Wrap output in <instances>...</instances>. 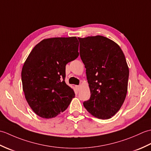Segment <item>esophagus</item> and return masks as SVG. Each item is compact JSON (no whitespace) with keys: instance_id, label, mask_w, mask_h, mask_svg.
<instances>
[{"instance_id":"34e87169","label":"esophagus","mask_w":151,"mask_h":151,"mask_svg":"<svg viewBox=\"0 0 151 151\" xmlns=\"http://www.w3.org/2000/svg\"><path fill=\"white\" fill-rule=\"evenodd\" d=\"M76 88L78 91L79 89H80V88H81V86H76Z\"/></svg>"}]
</instances>
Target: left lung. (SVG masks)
Here are the masks:
<instances>
[{"mask_svg":"<svg viewBox=\"0 0 151 151\" xmlns=\"http://www.w3.org/2000/svg\"><path fill=\"white\" fill-rule=\"evenodd\" d=\"M78 40L91 93L83 104L93 116L108 119L120 110L126 98L129 76L126 58L120 47L106 37Z\"/></svg>","mask_w":151,"mask_h":151,"instance_id":"left-lung-1","label":"left lung"}]
</instances>
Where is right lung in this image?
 I'll return each instance as SVG.
<instances>
[{"label":"right lung","instance_id":"obj_1","mask_svg":"<svg viewBox=\"0 0 151 151\" xmlns=\"http://www.w3.org/2000/svg\"><path fill=\"white\" fill-rule=\"evenodd\" d=\"M78 45L76 37L45 39L25 61L21 71L22 89L28 104L40 117H55L75 97L64 79L66 64L79 55Z\"/></svg>","mask_w":151,"mask_h":151}]
</instances>
